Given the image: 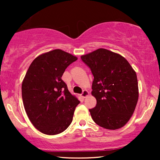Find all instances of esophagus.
<instances>
[{
	"instance_id": "34e87169",
	"label": "esophagus",
	"mask_w": 160,
	"mask_h": 160,
	"mask_svg": "<svg viewBox=\"0 0 160 160\" xmlns=\"http://www.w3.org/2000/svg\"><path fill=\"white\" fill-rule=\"evenodd\" d=\"M81 95H82V97L83 98H85L87 97V96L89 95V92L87 90H84L82 92V93L81 94Z\"/></svg>"
}]
</instances>
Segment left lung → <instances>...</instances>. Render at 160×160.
Masks as SVG:
<instances>
[{
	"instance_id": "obj_1",
	"label": "left lung",
	"mask_w": 160,
	"mask_h": 160,
	"mask_svg": "<svg viewBox=\"0 0 160 160\" xmlns=\"http://www.w3.org/2000/svg\"><path fill=\"white\" fill-rule=\"evenodd\" d=\"M94 76L92 95L97 100L89 109L93 121L108 130H117L129 121L138 100L137 75L119 54L98 49L81 57Z\"/></svg>"
}]
</instances>
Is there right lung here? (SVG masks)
Returning <instances> with one entry per match:
<instances>
[{"instance_id":"1","label":"right lung","mask_w":160,"mask_h":160,"mask_svg":"<svg viewBox=\"0 0 160 160\" xmlns=\"http://www.w3.org/2000/svg\"><path fill=\"white\" fill-rule=\"evenodd\" d=\"M76 57L61 49L41 54L30 64L22 84L24 107L40 132L57 135L68 128L80 101L72 95L62 76Z\"/></svg>"}]
</instances>
